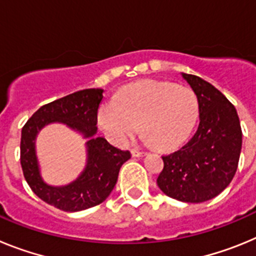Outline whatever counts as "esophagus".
<instances>
[{
    "label": "esophagus",
    "mask_w": 256,
    "mask_h": 256,
    "mask_svg": "<svg viewBox=\"0 0 256 256\" xmlns=\"http://www.w3.org/2000/svg\"><path fill=\"white\" fill-rule=\"evenodd\" d=\"M130 152H132L133 158H142V156L146 155V154H144V152H142V151H138V150H136V148H133V150L130 151Z\"/></svg>",
    "instance_id": "34e87169"
}]
</instances>
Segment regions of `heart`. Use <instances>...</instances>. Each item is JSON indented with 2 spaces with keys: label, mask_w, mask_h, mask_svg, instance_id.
<instances>
[{
  "label": "heart",
  "mask_w": 256,
  "mask_h": 256,
  "mask_svg": "<svg viewBox=\"0 0 256 256\" xmlns=\"http://www.w3.org/2000/svg\"><path fill=\"white\" fill-rule=\"evenodd\" d=\"M198 118V96L191 88L148 79L122 88L98 108V126L112 144L124 146L142 126L144 140L172 150L191 134Z\"/></svg>",
  "instance_id": "b5f03b06"
}]
</instances>
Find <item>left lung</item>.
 <instances>
[{"mask_svg": "<svg viewBox=\"0 0 256 256\" xmlns=\"http://www.w3.org/2000/svg\"><path fill=\"white\" fill-rule=\"evenodd\" d=\"M198 100V130L182 148L162 156L156 183L165 195L183 202L216 198L234 180L242 148L236 108L212 84L182 73Z\"/></svg>", "mask_w": 256, "mask_h": 256, "instance_id": "8db88e82", "label": "left lung"}]
</instances>
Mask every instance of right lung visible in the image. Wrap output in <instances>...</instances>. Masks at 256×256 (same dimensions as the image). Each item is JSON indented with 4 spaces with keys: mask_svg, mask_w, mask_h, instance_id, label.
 Here are the masks:
<instances>
[{
    "mask_svg": "<svg viewBox=\"0 0 256 256\" xmlns=\"http://www.w3.org/2000/svg\"><path fill=\"white\" fill-rule=\"evenodd\" d=\"M104 90L90 88L52 101L40 108L22 126L20 162L29 187L47 204L64 212H80L108 198L116 184L122 165L130 159V151L114 148L97 137V112ZM61 122L88 140V162L82 174L65 186H51L40 176L35 140L44 126Z\"/></svg>",
    "mask_w": 256,
    "mask_h": 256,
    "instance_id": "right-lung-1",
    "label": "right lung"
}]
</instances>
